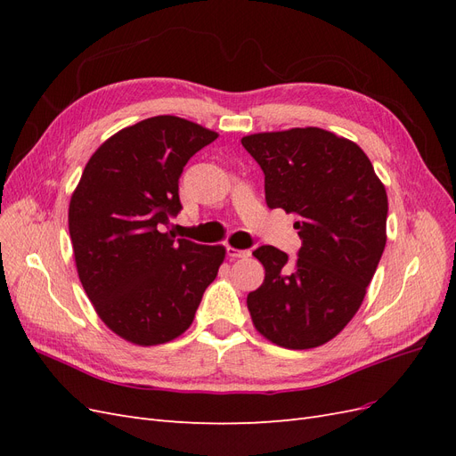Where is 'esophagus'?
<instances>
[{"instance_id": "obj_1", "label": "esophagus", "mask_w": 456, "mask_h": 456, "mask_svg": "<svg viewBox=\"0 0 456 456\" xmlns=\"http://www.w3.org/2000/svg\"><path fill=\"white\" fill-rule=\"evenodd\" d=\"M228 256L230 258H245V256H249L251 253L249 251H243V249H236V247H232V245H228Z\"/></svg>"}]
</instances>
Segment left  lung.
<instances>
[{"label":"left lung","mask_w":456,"mask_h":456,"mask_svg":"<svg viewBox=\"0 0 456 456\" xmlns=\"http://www.w3.org/2000/svg\"><path fill=\"white\" fill-rule=\"evenodd\" d=\"M243 148L265 171L270 209L298 215V258L272 245L253 256L265 281L247 295L258 333L289 350L335 338L360 310L386 245L388 196L354 141L320 127L255 133Z\"/></svg>","instance_id":"1"}]
</instances>
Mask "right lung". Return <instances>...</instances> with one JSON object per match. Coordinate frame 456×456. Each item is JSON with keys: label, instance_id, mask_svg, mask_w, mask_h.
<instances>
[{"label": "right lung", "instance_id": "obj_1", "mask_svg": "<svg viewBox=\"0 0 456 456\" xmlns=\"http://www.w3.org/2000/svg\"><path fill=\"white\" fill-rule=\"evenodd\" d=\"M218 133L176 116H154L110 136L89 158L68 207L79 281L118 337L158 346L191 325L223 245L175 240L178 178Z\"/></svg>", "mask_w": 456, "mask_h": 456}]
</instances>
